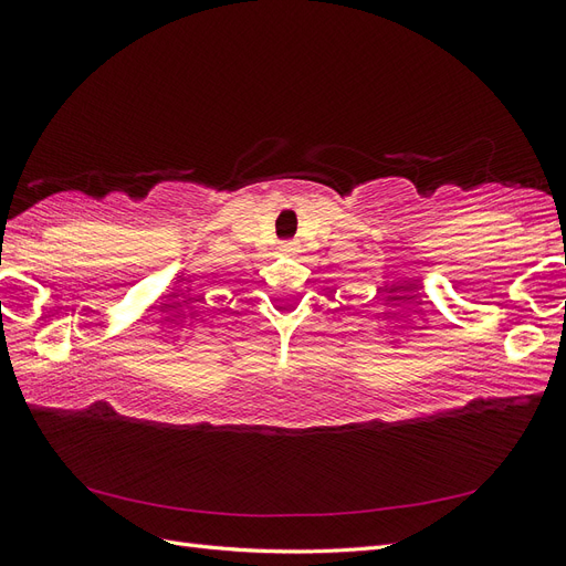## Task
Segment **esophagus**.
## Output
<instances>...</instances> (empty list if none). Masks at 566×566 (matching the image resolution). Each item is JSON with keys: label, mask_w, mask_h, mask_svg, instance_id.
Here are the masks:
<instances>
[{"label": "esophagus", "mask_w": 566, "mask_h": 566, "mask_svg": "<svg viewBox=\"0 0 566 566\" xmlns=\"http://www.w3.org/2000/svg\"><path fill=\"white\" fill-rule=\"evenodd\" d=\"M281 250H283V252H295V250H297V243H295V241H285V243H281Z\"/></svg>", "instance_id": "1"}]
</instances>
